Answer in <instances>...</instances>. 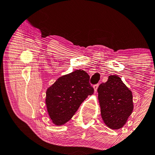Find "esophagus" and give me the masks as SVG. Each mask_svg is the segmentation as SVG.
I'll return each instance as SVG.
<instances>
[{"mask_svg": "<svg viewBox=\"0 0 155 155\" xmlns=\"http://www.w3.org/2000/svg\"><path fill=\"white\" fill-rule=\"evenodd\" d=\"M94 92L96 93L97 92V87H98V85H94Z\"/></svg>", "mask_w": 155, "mask_h": 155, "instance_id": "esophagus-1", "label": "esophagus"}]
</instances>
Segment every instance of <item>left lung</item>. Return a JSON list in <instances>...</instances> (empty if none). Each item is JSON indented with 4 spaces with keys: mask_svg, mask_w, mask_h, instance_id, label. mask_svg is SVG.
<instances>
[{
    "mask_svg": "<svg viewBox=\"0 0 155 155\" xmlns=\"http://www.w3.org/2000/svg\"><path fill=\"white\" fill-rule=\"evenodd\" d=\"M97 92L105 124L111 129L122 128L133 110L132 92L115 75L109 76L106 83H101Z\"/></svg>",
    "mask_w": 155,
    "mask_h": 155,
    "instance_id": "left-lung-1",
    "label": "left lung"
}]
</instances>
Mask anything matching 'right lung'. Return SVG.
I'll use <instances>...</instances> for the list:
<instances>
[{
  "mask_svg": "<svg viewBox=\"0 0 155 155\" xmlns=\"http://www.w3.org/2000/svg\"><path fill=\"white\" fill-rule=\"evenodd\" d=\"M89 79L90 76L85 71L77 70L61 76L48 88L45 102L55 125L68 122L88 96L93 94L94 88Z\"/></svg>",
  "mask_w": 155,
  "mask_h": 155,
  "instance_id": "1",
  "label": "right lung"
}]
</instances>
